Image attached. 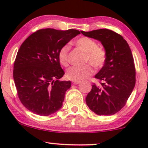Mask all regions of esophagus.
I'll return each instance as SVG.
<instances>
[{"instance_id": "obj_1", "label": "esophagus", "mask_w": 148, "mask_h": 148, "mask_svg": "<svg viewBox=\"0 0 148 148\" xmlns=\"http://www.w3.org/2000/svg\"><path fill=\"white\" fill-rule=\"evenodd\" d=\"M72 84H74V85H77V84H80V81H73Z\"/></svg>"}]
</instances>
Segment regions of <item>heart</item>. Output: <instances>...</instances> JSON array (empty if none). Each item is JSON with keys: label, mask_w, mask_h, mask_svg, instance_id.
I'll use <instances>...</instances> for the list:
<instances>
[{"label": "heart", "mask_w": 148, "mask_h": 148, "mask_svg": "<svg viewBox=\"0 0 148 148\" xmlns=\"http://www.w3.org/2000/svg\"><path fill=\"white\" fill-rule=\"evenodd\" d=\"M76 47L86 53L85 62H89L96 68H101L103 66L106 59V53L103 49L98 47L97 43L87 37H83L75 42ZM58 60L62 65L67 67L69 63V47L64 45L58 52ZM94 72L92 67L89 64L83 66H72L66 72V76L73 81H81Z\"/></svg>", "instance_id": "heart-1"}]
</instances>
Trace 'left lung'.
Returning a JSON list of instances; mask_svg holds the SVG:
<instances>
[{
  "mask_svg": "<svg viewBox=\"0 0 148 148\" xmlns=\"http://www.w3.org/2000/svg\"><path fill=\"white\" fill-rule=\"evenodd\" d=\"M81 33L101 42L106 53V62L95 76L102 83L92 85L86 104L97 115L115 114L123 108L135 86V66L130 46L121 35L111 30Z\"/></svg>",
  "mask_w": 148,
  "mask_h": 148,
  "instance_id": "8db88e82",
  "label": "left lung"
}]
</instances>
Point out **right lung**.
I'll list each match as a JSON object with an SVG mask.
<instances>
[{
	"label": "right lung",
	"instance_id": "obj_1",
	"mask_svg": "<svg viewBox=\"0 0 148 148\" xmlns=\"http://www.w3.org/2000/svg\"><path fill=\"white\" fill-rule=\"evenodd\" d=\"M80 34L77 30H39L22 43L14 64V84L23 105L48 116L62 106L70 81H60L64 72L58 60L60 49Z\"/></svg>",
	"mask_w": 148,
	"mask_h": 148
}]
</instances>
